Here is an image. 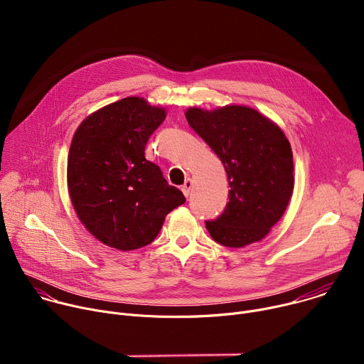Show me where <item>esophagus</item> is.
I'll return each mask as SVG.
<instances>
[{
  "mask_svg": "<svg viewBox=\"0 0 364 364\" xmlns=\"http://www.w3.org/2000/svg\"><path fill=\"white\" fill-rule=\"evenodd\" d=\"M191 187H193V180H191V178H187V180H186V183L181 186V190H183V193H184V196H186V197H188V196H190Z\"/></svg>",
  "mask_w": 364,
  "mask_h": 364,
  "instance_id": "34e87169",
  "label": "esophagus"
}]
</instances>
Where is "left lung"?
I'll list each match as a JSON object with an SVG mask.
<instances>
[{
    "label": "left lung",
    "mask_w": 364,
    "mask_h": 364,
    "mask_svg": "<svg viewBox=\"0 0 364 364\" xmlns=\"http://www.w3.org/2000/svg\"><path fill=\"white\" fill-rule=\"evenodd\" d=\"M186 118L220 159L229 180L225 212L205 220L210 236L228 247L264 239L282 218L294 190L292 149L285 134L247 107L190 108Z\"/></svg>",
    "instance_id": "obj_1"
}]
</instances>
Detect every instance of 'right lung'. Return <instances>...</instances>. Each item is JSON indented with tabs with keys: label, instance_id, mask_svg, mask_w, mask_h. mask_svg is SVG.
<instances>
[{
	"label": "right lung",
	"instance_id": "add662e5",
	"mask_svg": "<svg viewBox=\"0 0 364 364\" xmlns=\"http://www.w3.org/2000/svg\"><path fill=\"white\" fill-rule=\"evenodd\" d=\"M166 109L136 96L89 115L76 129L68 159V187L77 218L102 243L119 250L149 245L166 216L186 201L145 145Z\"/></svg>",
	"mask_w": 364,
	"mask_h": 364
}]
</instances>
